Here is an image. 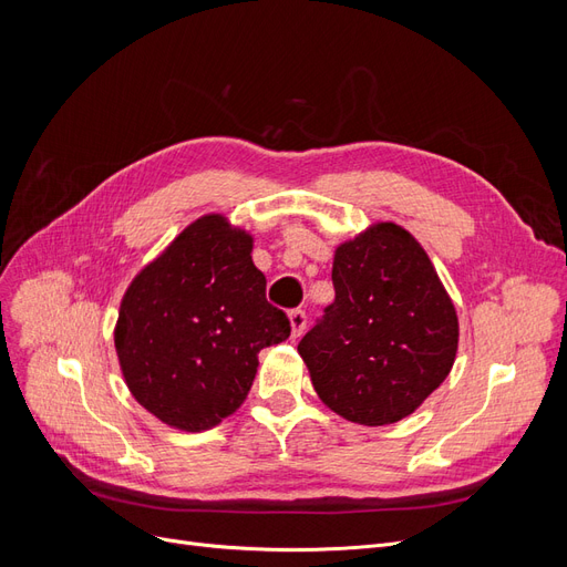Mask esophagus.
<instances>
[{"instance_id":"obj_1","label":"esophagus","mask_w":567,"mask_h":567,"mask_svg":"<svg viewBox=\"0 0 567 567\" xmlns=\"http://www.w3.org/2000/svg\"><path fill=\"white\" fill-rule=\"evenodd\" d=\"M288 319H290V336L300 338L302 331H305V326H307V315L302 310H293L288 315Z\"/></svg>"}]
</instances>
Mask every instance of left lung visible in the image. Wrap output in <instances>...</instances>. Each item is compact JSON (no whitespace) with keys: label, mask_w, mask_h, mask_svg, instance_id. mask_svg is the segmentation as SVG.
<instances>
[{"label":"left lung","mask_w":567,"mask_h":567,"mask_svg":"<svg viewBox=\"0 0 567 567\" xmlns=\"http://www.w3.org/2000/svg\"><path fill=\"white\" fill-rule=\"evenodd\" d=\"M336 300L298 352L319 400L359 425L406 419L447 379L456 307L431 257L394 221H375L333 255Z\"/></svg>","instance_id":"1"}]
</instances>
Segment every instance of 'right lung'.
I'll return each mask as SVG.
<instances>
[{"instance_id": "right-lung-1", "label": "right lung", "mask_w": 567, "mask_h": 567, "mask_svg": "<svg viewBox=\"0 0 567 567\" xmlns=\"http://www.w3.org/2000/svg\"><path fill=\"white\" fill-rule=\"evenodd\" d=\"M250 252L246 229L203 215L125 290L117 362L134 400L169 427L200 433L231 416L248 398L257 354L290 336Z\"/></svg>"}]
</instances>
